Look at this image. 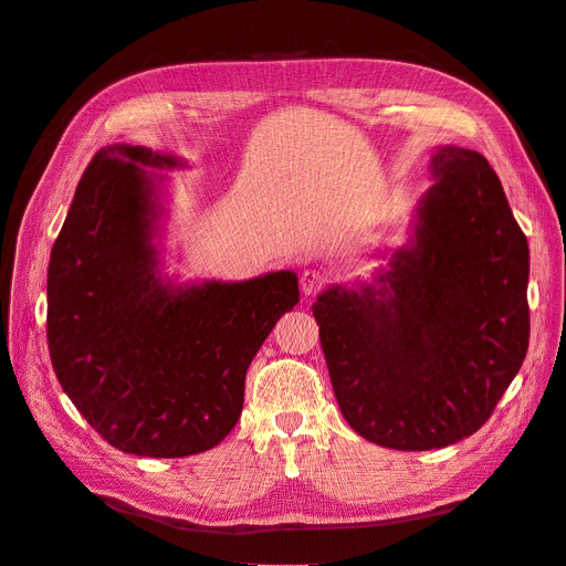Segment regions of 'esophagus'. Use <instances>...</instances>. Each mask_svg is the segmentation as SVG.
Here are the masks:
<instances>
[{
	"instance_id": "1",
	"label": "esophagus",
	"mask_w": 566,
	"mask_h": 566,
	"mask_svg": "<svg viewBox=\"0 0 566 566\" xmlns=\"http://www.w3.org/2000/svg\"><path fill=\"white\" fill-rule=\"evenodd\" d=\"M325 285H328V276H325V273H321V271H304L302 279H300V287H302V293L306 297L318 295Z\"/></svg>"
}]
</instances>
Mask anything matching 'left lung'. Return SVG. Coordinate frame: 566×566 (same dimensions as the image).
<instances>
[{"instance_id": "8db88e82", "label": "left lung", "mask_w": 566, "mask_h": 566, "mask_svg": "<svg viewBox=\"0 0 566 566\" xmlns=\"http://www.w3.org/2000/svg\"><path fill=\"white\" fill-rule=\"evenodd\" d=\"M413 238L370 283L333 285L314 318L342 416L397 451L474 434L528 349V243L499 175L441 146Z\"/></svg>"}]
</instances>
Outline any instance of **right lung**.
<instances>
[{
  "instance_id": "1",
  "label": "right lung",
  "mask_w": 566,
  "mask_h": 566,
  "mask_svg": "<svg viewBox=\"0 0 566 566\" xmlns=\"http://www.w3.org/2000/svg\"><path fill=\"white\" fill-rule=\"evenodd\" d=\"M181 163L101 148L77 184L46 273L51 366L111 447L148 458L214 449L241 418L245 373L300 302L293 271L177 287L153 245L158 175Z\"/></svg>"
}]
</instances>
